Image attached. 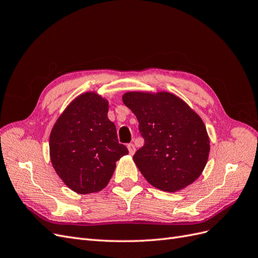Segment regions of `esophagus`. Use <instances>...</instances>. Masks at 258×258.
Wrapping results in <instances>:
<instances>
[{"instance_id": "obj_1", "label": "esophagus", "mask_w": 258, "mask_h": 258, "mask_svg": "<svg viewBox=\"0 0 258 258\" xmlns=\"http://www.w3.org/2000/svg\"><path fill=\"white\" fill-rule=\"evenodd\" d=\"M128 150H129V154L130 155H134L135 153H136V146H135V144H132V143H130V144H128Z\"/></svg>"}]
</instances>
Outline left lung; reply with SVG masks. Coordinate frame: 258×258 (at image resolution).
<instances>
[{
	"mask_svg": "<svg viewBox=\"0 0 258 258\" xmlns=\"http://www.w3.org/2000/svg\"><path fill=\"white\" fill-rule=\"evenodd\" d=\"M122 102L137 116L144 138L134 160L146 181L168 192L196 181L210 153V139L200 116L167 91H129Z\"/></svg>",
	"mask_w": 258,
	"mask_h": 258,
	"instance_id": "left-lung-1",
	"label": "left lung"
}]
</instances>
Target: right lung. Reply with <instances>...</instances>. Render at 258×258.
<instances>
[{
  "label": "right lung",
  "instance_id": "add662e5",
  "mask_svg": "<svg viewBox=\"0 0 258 258\" xmlns=\"http://www.w3.org/2000/svg\"><path fill=\"white\" fill-rule=\"evenodd\" d=\"M107 112L106 99L97 92H85L67 106L51 129V165L77 194L102 190L114 173L116 161L129 153L118 143Z\"/></svg>",
  "mask_w": 258,
  "mask_h": 258
}]
</instances>
